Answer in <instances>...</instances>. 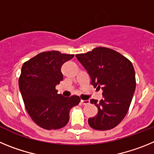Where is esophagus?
<instances>
[{
    "label": "esophagus",
    "instance_id": "esophagus-1",
    "mask_svg": "<svg viewBox=\"0 0 154 154\" xmlns=\"http://www.w3.org/2000/svg\"><path fill=\"white\" fill-rule=\"evenodd\" d=\"M81 103L82 104L87 105L89 103V100H83V99H81Z\"/></svg>",
    "mask_w": 154,
    "mask_h": 154
}]
</instances>
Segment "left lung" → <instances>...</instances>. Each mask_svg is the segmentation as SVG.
I'll return each instance as SVG.
<instances>
[{
	"label": "left lung",
	"instance_id": "obj_1",
	"mask_svg": "<svg viewBox=\"0 0 154 154\" xmlns=\"http://www.w3.org/2000/svg\"><path fill=\"white\" fill-rule=\"evenodd\" d=\"M75 57L90 75L91 85L103 89L100 101L90 100L98 113L88 119L89 126L97 130H111L124 119L135 92L133 64L118 51L105 47Z\"/></svg>",
	"mask_w": 154,
	"mask_h": 154
}]
</instances>
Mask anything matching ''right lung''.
<instances>
[{"instance_id":"obj_1","label":"right lung","mask_w":154,"mask_h":154,"mask_svg":"<svg viewBox=\"0 0 154 154\" xmlns=\"http://www.w3.org/2000/svg\"><path fill=\"white\" fill-rule=\"evenodd\" d=\"M74 55L58 51H44L24 62L19 77V89L31 119L45 130H58L69 120V111L80 103L77 96L58 95L56 85L63 79L62 65Z\"/></svg>"}]
</instances>
